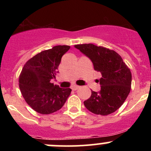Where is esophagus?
I'll return each mask as SVG.
<instances>
[{
  "label": "esophagus",
  "instance_id": "obj_1",
  "mask_svg": "<svg viewBox=\"0 0 151 151\" xmlns=\"http://www.w3.org/2000/svg\"><path fill=\"white\" fill-rule=\"evenodd\" d=\"M79 88V86H77V85H74V86H72V89L74 90V91H76V90H77Z\"/></svg>",
  "mask_w": 151,
  "mask_h": 151
}]
</instances>
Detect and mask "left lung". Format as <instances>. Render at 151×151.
<instances>
[{
	"instance_id": "1",
	"label": "left lung",
	"mask_w": 151,
	"mask_h": 151,
	"mask_svg": "<svg viewBox=\"0 0 151 151\" xmlns=\"http://www.w3.org/2000/svg\"><path fill=\"white\" fill-rule=\"evenodd\" d=\"M92 62L93 68L101 74L99 92L91 91V96L84 101L89 111L106 116L114 113L124 104L131 86V72L123 59L114 50L93 44L75 45Z\"/></svg>"
}]
</instances>
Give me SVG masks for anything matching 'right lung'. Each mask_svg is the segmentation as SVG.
I'll list each match as a JSON object with an SVG mask.
<instances>
[{
	"mask_svg": "<svg viewBox=\"0 0 151 151\" xmlns=\"http://www.w3.org/2000/svg\"><path fill=\"white\" fill-rule=\"evenodd\" d=\"M70 46L58 45L37 54L22 67L19 87L27 104L41 114H52L63 106L70 95V88L54 85L51 80L58 73L62 57Z\"/></svg>",
	"mask_w": 151,
	"mask_h": 151,
	"instance_id": "add662e5",
	"label": "right lung"
}]
</instances>
